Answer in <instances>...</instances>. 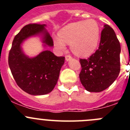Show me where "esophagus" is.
Masks as SVG:
<instances>
[{
	"mask_svg": "<svg viewBox=\"0 0 130 130\" xmlns=\"http://www.w3.org/2000/svg\"><path fill=\"white\" fill-rule=\"evenodd\" d=\"M65 58H66V61H70V60L72 59V57H71L70 55H66V57H65Z\"/></svg>",
	"mask_w": 130,
	"mask_h": 130,
	"instance_id": "esophagus-1",
	"label": "esophagus"
}]
</instances>
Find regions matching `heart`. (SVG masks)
I'll return each mask as SVG.
<instances>
[{
    "mask_svg": "<svg viewBox=\"0 0 130 130\" xmlns=\"http://www.w3.org/2000/svg\"><path fill=\"white\" fill-rule=\"evenodd\" d=\"M58 36L53 39L57 49L64 50L66 44H70L75 55L87 57L94 52L99 45L100 28L96 20L88 19L66 25L58 31Z\"/></svg>",
    "mask_w": 130,
    "mask_h": 130,
    "instance_id": "heart-1",
    "label": "heart"
}]
</instances>
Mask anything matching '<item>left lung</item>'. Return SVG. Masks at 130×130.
Instances as JSON below:
<instances>
[{"label": "left lung", "instance_id": "1", "mask_svg": "<svg viewBox=\"0 0 130 130\" xmlns=\"http://www.w3.org/2000/svg\"><path fill=\"white\" fill-rule=\"evenodd\" d=\"M120 51L114 30L105 25L98 49L88 59H80L79 79L87 91L100 92L114 83L120 73Z\"/></svg>", "mask_w": 130, "mask_h": 130}]
</instances>
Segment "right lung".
Wrapping results in <instances>:
<instances>
[{
    "instance_id": "1",
    "label": "right lung",
    "mask_w": 130,
    "mask_h": 130,
    "mask_svg": "<svg viewBox=\"0 0 130 130\" xmlns=\"http://www.w3.org/2000/svg\"><path fill=\"white\" fill-rule=\"evenodd\" d=\"M45 27V24L24 26L15 36L9 53L8 64L15 81L23 91L34 96L47 94L53 90L65 60V57H57L49 50L34 57L24 53L23 43L34 36H40L43 47L53 46Z\"/></svg>"
}]
</instances>
